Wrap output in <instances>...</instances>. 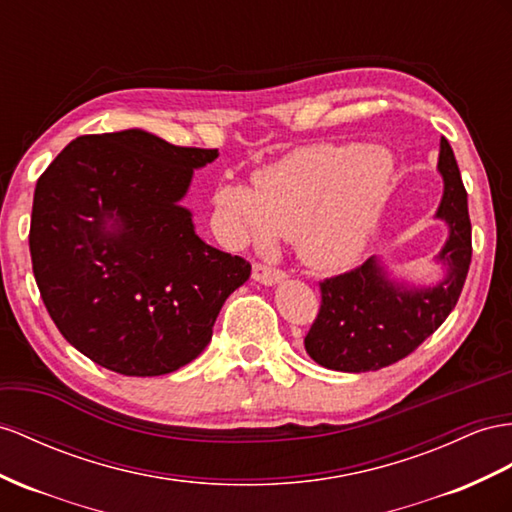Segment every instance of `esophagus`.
<instances>
[{"label":"esophagus","mask_w":512,"mask_h":512,"mask_svg":"<svg viewBox=\"0 0 512 512\" xmlns=\"http://www.w3.org/2000/svg\"><path fill=\"white\" fill-rule=\"evenodd\" d=\"M253 279L264 283V285H274L285 279V272L283 270H277V268H270L266 264H255L253 266Z\"/></svg>","instance_id":"34e87169"}]
</instances>
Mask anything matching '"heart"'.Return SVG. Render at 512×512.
I'll return each instance as SVG.
<instances>
[{"mask_svg":"<svg viewBox=\"0 0 512 512\" xmlns=\"http://www.w3.org/2000/svg\"><path fill=\"white\" fill-rule=\"evenodd\" d=\"M393 177L385 149L318 144L255 173V190L222 183L216 209L233 242L270 248L294 238L305 264L350 266L368 244Z\"/></svg>","mask_w":512,"mask_h":512,"instance_id":"1","label":"heart"}]
</instances>
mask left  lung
I'll return each mask as SVG.
<instances>
[{"mask_svg":"<svg viewBox=\"0 0 512 512\" xmlns=\"http://www.w3.org/2000/svg\"><path fill=\"white\" fill-rule=\"evenodd\" d=\"M443 199L437 218L448 222L441 259L448 270L432 287L391 281L370 257L355 270L320 281L322 303L305 337L307 355L337 372H374L404 359L435 333L456 307L471 264L467 192L450 142L441 138Z\"/></svg>","mask_w":512,"mask_h":512,"instance_id":"1","label":"left lung"}]
</instances>
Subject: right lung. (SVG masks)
<instances>
[{"label":"right lung","instance_id":"1","mask_svg":"<svg viewBox=\"0 0 512 512\" xmlns=\"http://www.w3.org/2000/svg\"><path fill=\"white\" fill-rule=\"evenodd\" d=\"M218 149L175 147L142 129L80 136L38 177L30 255L51 320L101 368L162 376L196 359L225 300L251 277L244 257L194 231V168Z\"/></svg>","mask_w":512,"mask_h":512}]
</instances>
